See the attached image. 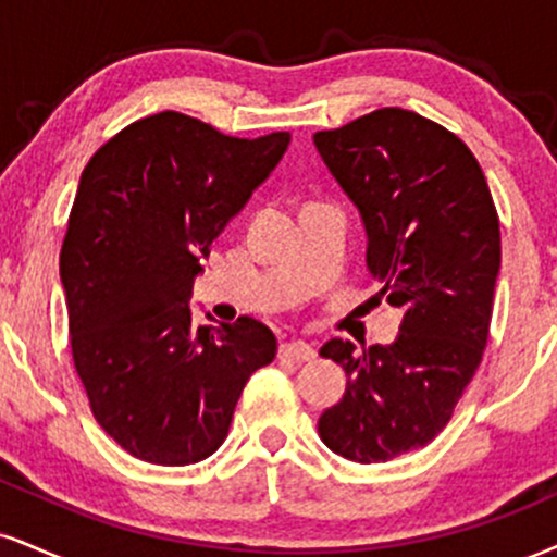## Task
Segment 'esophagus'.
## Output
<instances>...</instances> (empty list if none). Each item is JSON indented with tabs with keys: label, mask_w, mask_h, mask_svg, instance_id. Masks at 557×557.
<instances>
[{
	"label": "esophagus",
	"mask_w": 557,
	"mask_h": 557,
	"mask_svg": "<svg viewBox=\"0 0 557 557\" xmlns=\"http://www.w3.org/2000/svg\"><path fill=\"white\" fill-rule=\"evenodd\" d=\"M280 355H283V358H290V360H313L317 358V350H313V345L300 343V339H293V343L280 345Z\"/></svg>",
	"instance_id": "1"
}]
</instances>
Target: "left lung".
Here are the masks:
<instances>
[{"mask_svg": "<svg viewBox=\"0 0 557 557\" xmlns=\"http://www.w3.org/2000/svg\"><path fill=\"white\" fill-rule=\"evenodd\" d=\"M321 160L363 220L379 298L405 311L392 345L330 339L347 373L319 435L376 465L431 444L478 371L500 272V225L485 173L457 134L405 109H379L313 134Z\"/></svg>", "mask_w": 557, "mask_h": 557, "instance_id": "8db88e82", "label": "left lung"}]
</instances>
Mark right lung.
<instances>
[{
    "label": "right lung",
    "mask_w": 557,
    "mask_h": 557,
    "mask_svg": "<svg viewBox=\"0 0 557 557\" xmlns=\"http://www.w3.org/2000/svg\"><path fill=\"white\" fill-rule=\"evenodd\" d=\"M290 134L238 139L176 111L111 137L79 176L59 257L72 358L106 433L184 467L218 451L277 339L261 321L194 326L212 240L283 160Z\"/></svg>",
    "instance_id": "add662e5"
}]
</instances>
